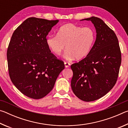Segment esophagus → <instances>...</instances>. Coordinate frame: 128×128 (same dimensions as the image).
Returning <instances> with one entry per match:
<instances>
[{"instance_id":"esophagus-1","label":"esophagus","mask_w":128,"mask_h":128,"mask_svg":"<svg viewBox=\"0 0 128 128\" xmlns=\"http://www.w3.org/2000/svg\"><path fill=\"white\" fill-rule=\"evenodd\" d=\"M70 63H69V62H64V66L66 68H68V67L70 66Z\"/></svg>"}]
</instances>
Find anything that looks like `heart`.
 Segmentation results:
<instances>
[{"mask_svg":"<svg viewBox=\"0 0 128 128\" xmlns=\"http://www.w3.org/2000/svg\"><path fill=\"white\" fill-rule=\"evenodd\" d=\"M96 33L92 28L67 24L60 28L57 35L49 36L47 45L52 52L60 56L65 49L66 60H81L88 55L94 44Z\"/></svg>","mask_w":128,"mask_h":128,"instance_id":"heart-1","label":"heart"}]
</instances>
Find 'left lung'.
<instances>
[{
  "mask_svg": "<svg viewBox=\"0 0 128 128\" xmlns=\"http://www.w3.org/2000/svg\"><path fill=\"white\" fill-rule=\"evenodd\" d=\"M84 20L93 24L96 40L88 55L71 66V88L81 100L92 102L104 96L115 85L121 55L115 33L102 19L92 16L80 21Z\"/></svg>",
  "mask_w": 128,
  "mask_h": 128,
  "instance_id": "1",
  "label": "left lung"
}]
</instances>
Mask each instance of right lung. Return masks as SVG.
<instances>
[{"label": "right lung", "mask_w": 128, "mask_h": 128, "mask_svg": "<svg viewBox=\"0 0 128 128\" xmlns=\"http://www.w3.org/2000/svg\"><path fill=\"white\" fill-rule=\"evenodd\" d=\"M59 20L30 17L14 30L7 50L10 78L28 97L42 98L52 90L64 69L46 43V36Z\"/></svg>", "instance_id": "1"}]
</instances>
